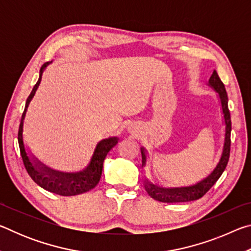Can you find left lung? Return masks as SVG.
I'll return each instance as SVG.
<instances>
[{"label":"left lung","instance_id":"left-lung-1","mask_svg":"<svg viewBox=\"0 0 251 251\" xmlns=\"http://www.w3.org/2000/svg\"><path fill=\"white\" fill-rule=\"evenodd\" d=\"M209 85L214 88V90L218 93L220 97V101H222V108L224 113L225 124H226V134H225V144H224V151L222 154V158H220L219 163L216 168L214 169L209 176L205 179L199 181L198 184L189 187H180V188H160L150 184L148 181H145V189L147 194L150 195L151 198L155 201H158L161 202H185V201H196V199L201 198L208 190H209L212 186L216 184V181L219 179L222 176L229 160V156H230V131H231V120H230V113H229L228 108V96L225 85L219 78L217 72L214 71V73L209 78ZM142 159H143V166L146 164V155L145 150L142 148Z\"/></svg>","mask_w":251,"mask_h":251}]
</instances>
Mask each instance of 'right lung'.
Instances as JSON below:
<instances>
[{"mask_svg":"<svg viewBox=\"0 0 251 251\" xmlns=\"http://www.w3.org/2000/svg\"><path fill=\"white\" fill-rule=\"evenodd\" d=\"M49 64L50 63L46 62L42 65L40 70V78L37 80V83L34 85L31 94H29L26 100V104H25L18 135L20 151L21 156H22L25 169L28 173L29 177L37 185L42 187V188H44L45 190H48V192L61 195V196H75V195L88 192V190L93 189L99 184L101 176V171H103V163L105 157L108 154V151L117 144V138L113 137L108 139H103V141L97 144L90 165L84 171L78 173H59L44 166L40 161L31 160V158L26 154L23 143V121L29 101L33 99V96L35 94L37 87H39L41 83L43 71Z\"/></svg>","mask_w":251,"mask_h":251,"instance_id":"right-lung-1","label":"right lung"}]
</instances>
